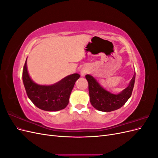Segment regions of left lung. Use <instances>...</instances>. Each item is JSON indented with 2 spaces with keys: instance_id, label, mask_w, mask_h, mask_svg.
<instances>
[{
  "instance_id": "obj_1",
  "label": "left lung",
  "mask_w": 158,
  "mask_h": 158,
  "mask_svg": "<svg viewBox=\"0 0 158 158\" xmlns=\"http://www.w3.org/2000/svg\"><path fill=\"white\" fill-rule=\"evenodd\" d=\"M88 82L90 103L99 111L110 112L121 108L130 98L135 85V74L131 79L128 86L121 93L114 94L103 88L92 76L85 75Z\"/></svg>"
}]
</instances>
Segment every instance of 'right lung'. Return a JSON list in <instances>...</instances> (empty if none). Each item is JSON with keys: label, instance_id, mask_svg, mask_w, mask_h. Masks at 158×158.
Segmentation results:
<instances>
[{"label": "right lung", "instance_id": "right-lung-1", "mask_svg": "<svg viewBox=\"0 0 158 158\" xmlns=\"http://www.w3.org/2000/svg\"><path fill=\"white\" fill-rule=\"evenodd\" d=\"M80 76L78 74H73L54 84L45 85L37 84L31 79L26 62L22 73L23 82L28 98L36 107L47 111H57L67 106L72 90Z\"/></svg>", "mask_w": 158, "mask_h": 158}]
</instances>
